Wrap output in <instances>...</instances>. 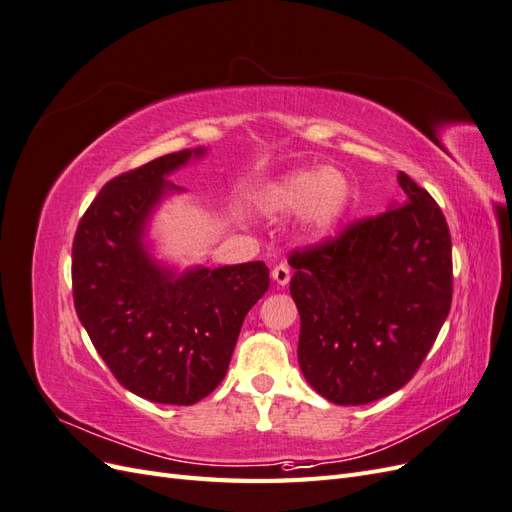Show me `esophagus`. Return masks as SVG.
<instances>
[{
  "label": "esophagus",
  "mask_w": 512,
  "mask_h": 512,
  "mask_svg": "<svg viewBox=\"0 0 512 512\" xmlns=\"http://www.w3.org/2000/svg\"><path fill=\"white\" fill-rule=\"evenodd\" d=\"M271 277H273V282H275L277 286H286V284L290 282V267L284 265V262H282V265L273 267Z\"/></svg>",
  "instance_id": "1"
}]
</instances>
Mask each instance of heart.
<instances>
[{
	"label": "heart",
	"mask_w": 512,
	"mask_h": 512,
	"mask_svg": "<svg viewBox=\"0 0 512 512\" xmlns=\"http://www.w3.org/2000/svg\"><path fill=\"white\" fill-rule=\"evenodd\" d=\"M269 213L301 211L303 224L316 235H329L337 228L350 205V188L344 175L333 170H294L269 183L258 194Z\"/></svg>",
	"instance_id": "b5f03b06"
}]
</instances>
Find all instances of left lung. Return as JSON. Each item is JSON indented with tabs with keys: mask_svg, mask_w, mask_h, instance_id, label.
<instances>
[{
	"mask_svg": "<svg viewBox=\"0 0 512 512\" xmlns=\"http://www.w3.org/2000/svg\"><path fill=\"white\" fill-rule=\"evenodd\" d=\"M397 181L404 203L288 260L301 316L299 367L337 406L399 391L451 312V232L442 209L406 173Z\"/></svg>",
	"mask_w": 512,
	"mask_h": 512,
	"instance_id": "1",
	"label": "left lung"
}]
</instances>
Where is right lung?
<instances>
[{
  "label": "right lung",
  "mask_w": 512,
  "mask_h": 512,
  "mask_svg": "<svg viewBox=\"0 0 512 512\" xmlns=\"http://www.w3.org/2000/svg\"><path fill=\"white\" fill-rule=\"evenodd\" d=\"M205 147L168 153L108 181L72 245L74 307L113 376L153 404L192 406L218 386L241 324L269 290L265 262L177 271L151 254L147 228L166 181Z\"/></svg>",
  "instance_id": "add662e5"
}]
</instances>
